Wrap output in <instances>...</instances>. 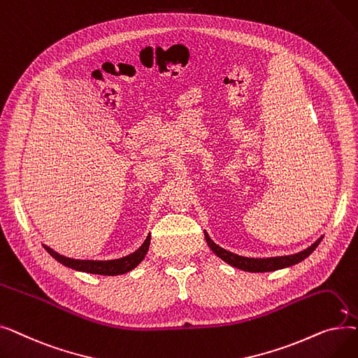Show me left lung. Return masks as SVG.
I'll use <instances>...</instances> for the list:
<instances>
[{"instance_id":"8db88e82","label":"left lung","mask_w":358,"mask_h":358,"mask_svg":"<svg viewBox=\"0 0 358 358\" xmlns=\"http://www.w3.org/2000/svg\"><path fill=\"white\" fill-rule=\"evenodd\" d=\"M204 238L208 245L210 247V250L224 262H228L229 266L243 270V271H250V273H267V271H275V270H281L286 268L290 266L297 264V262L303 261L305 258H308L315 250L316 247L321 243L322 238L321 236L317 241H315L312 245L303 251H300L297 254L293 255H283V257H268V258H250V257H242L238 254H234L231 251L223 250L222 247H219L217 243H215L212 241V238L209 236L208 232H204Z\"/></svg>"}]
</instances>
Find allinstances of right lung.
I'll return each mask as SVG.
<instances>
[{
	"instance_id": "obj_1",
	"label": "right lung",
	"mask_w": 358,
	"mask_h": 358,
	"mask_svg": "<svg viewBox=\"0 0 358 358\" xmlns=\"http://www.w3.org/2000/svg\"><path fill=\"white\" fill-rule=\"evenodd\" d=\"M149 243H150V235L146 236L142 245L135 252H131V254L117 258V259H75V258H69V257L58 254L50 247L45 245V243H43V248L56 261L61 262L62 266L69 267L75 271L100 274V275H120V274H126V273L131 271L141 264L149 250Z\"/></svg>"
}]
</instances>
